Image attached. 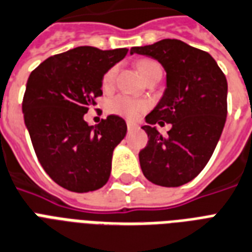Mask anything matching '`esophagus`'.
<instances>
[{"instance_id":"1","label":"esophagus","mask_w":252,"mask_h":252,"mask_svg":"<svg viewBox=\"0 0 252 252\" xmlns=\"http://www.w3.org/2000/svg\"><path fill=\"white\" fill-rule=\"evenodd\" d=\"M136 128H139V125L136 124V122H132V121H127L128 131H132V130H136Z\"/></svg>"}]
</instances>
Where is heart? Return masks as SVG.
<instances>
[{"label":"heart","instance_id":"1","mask_svg":"<svg viewBox=\"0 0 252 252\" xmlns=\"http://www.w3.org/2000/svg\"><path fill=\"white\" fill-rule=\"evenodd\" d=\"M159 67V64L153 62V60H143L138 64V69H139L140 75L146 77L154 69H157ZM117 68L113 67L110 69L105 72V75L102 76V87L105 89H108L113 85L114 79H116ZM147 108V102L143 99L132 98L130 95L126 94H118L116 97H113L108 101L106 104V109L109 113L117 114V116L126 117V118H136L140 113L144 112V109Z\"/></svg>","mask_w":252,"mask_h":252}]
</instances>
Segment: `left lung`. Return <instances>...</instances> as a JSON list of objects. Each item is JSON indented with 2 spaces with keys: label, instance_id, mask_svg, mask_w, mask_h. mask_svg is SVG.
<instances>
[{
  "label": "left lung",
  "instance_id": "left-lung-1",
  "mask_svg": "<svg viewBox=\"0 0 252 252\" xmlns=\"http://www.w3.org/2000/svg\"><path fill=\"white\" fill-rule=\"evenodd\" d=\"M130 54L158 60L167 80L160 101L142 126L147 146L139 153L142 172L160 187H180L204 169L217 146L227 116V81L208 52L179 39L132 47ZM171 123L163 137L153 126Z\"/></svg>",
  "mask_w": 252,
  "mask_h": 252
}]
</instances>
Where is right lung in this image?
<instances>
[{
  "instance_id": "obj_1",
  "label": "right lung",
  "mask_w": 252,
  "mask_h": 252,
  "mask_svg": "<svg viewBox=\"0 0 252 252\" xmlns=\"http://www.w3.org/2000/svg\"><path fill=\"white\" fill-rule=\"evenodd\" d=\"M127 51L76 47L46 59L29 76L22 112L32 147L47 175L71 192L95 190L110 177L126 122L112 114L93 127L84 114L102 95L105 72Z\"/></svg>"
}]
</instances>
